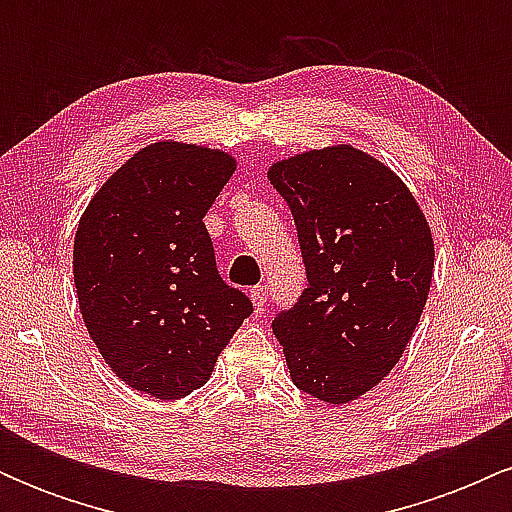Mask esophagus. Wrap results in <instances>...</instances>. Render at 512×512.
<instances>
[{
  "instance_id": "obj_1",
  "label": "esophagus",
  "mask_w": 512,
  "mask_h": 512,
  "mask_svg": "<svg viewBox=\"0 0 512 512\" xmlns=\"http://www.w3.org/2000/svg\"><path fill=\"white\" fill-rule=\"evenodd\" d=\"M250 298H252V303H255V308L262 310L264 303H267V286H264V284L252 286V289H250Z\"/></svg>"
}]
</instances>
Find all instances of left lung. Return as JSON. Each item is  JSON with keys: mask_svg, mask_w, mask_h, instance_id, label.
I'll use <instances>...</instances> for the list:
<instances>
[{"mask_svg": "<svg viewBox=\"0 0 512 512\" xmlns=\"http://www.w3.org/2000/svg\"><path fill=\"white\" fill-rule=\"evenodd\" d=\"M289 204L308 284L272 330L298 390L330 404L395 368L431 289L433 238L404 182L354 146L269 168Z\"/></svg>", "mask_w": 512, "mask_h": 512, "instance_id": "1", "label": "left lung"}]
</instances>
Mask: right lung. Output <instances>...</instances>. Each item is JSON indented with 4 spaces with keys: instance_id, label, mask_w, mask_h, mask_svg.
Instances as JSON below:
<instances>
[{
    "instance_id": "obj_1",
    "label": "right lung",
    "mask_w": 512,
    "mask_h": 512,
    "mask_svg": "<svg viewBox=\"0 0 512 512\" xmlns=\"http://www.w3.org/2000/svg\"><path fill=\"white\" fill-rule=\"evenodd\" d=\"M236 161L195 144L134 154L91 199L74 238L86 330L134 390L180 399L209 380L252 303L216 269L204 216Z\"/></svg>"
}]
</instances>
